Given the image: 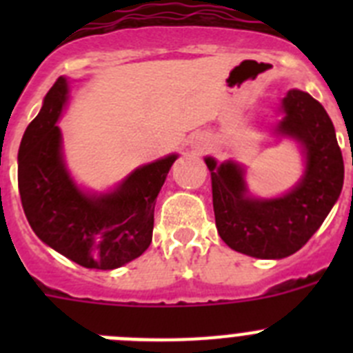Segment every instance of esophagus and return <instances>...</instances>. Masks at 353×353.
Here are the masks:
<instances>
[{
  "mask_svg": "<svg viewBox=\"0 0 353 353\" xmlns=\"http://www.w3.org/2000/svg\"><path fill=\"white\" fill-rule=\"evenodd\" d=\"M192 146H194V148H198L199 152H201V150H205V148H207V146H208V143H207V139L199 138V139H196V141H194V145H192Z\"/></svg>",
  "mask_w": 353,
  "mask_h": 353,
  "instance_id": "obj_1",
  "label": "esophagus"
}]
</instances>
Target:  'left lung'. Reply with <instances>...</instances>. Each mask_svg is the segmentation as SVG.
Here are the masks:
<instances>
[{"label":"left lung","mask_w":353,"mask_h":353,"mask_svg":"<svg viewBox=\"0 0 353 353\" xmlns=\"http://www.w3.org/2000/svg\"><path fill=\"white\" fill-rule=\"evenodd\" d=\"M283 118L274 132L297 143L304 173L288 192L258 198L249 192L245 168L205 157L212 176L215 226L226 245L261 260L297 252L322 226L343 189L345 166L336 130L323 105L302 90L281 101Z\"/></svg>","instance_id":"1"}]
</instances>
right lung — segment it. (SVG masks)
Segmentation results:
<instances>
[{
	"label": "right lung",
	"instance_id": "right-lung-1",
	"mask_svg": "<svg viewBox=\"0 0 353 353\" xmlns=\"http://www.w3.org/2000/svg\"><path fill=\"white\" fill-rule=\"evenodd\" d=\"M67 101L68 81L61 76L21 139L17 182L24 214L43 244L68 260L86 269H118L148 249L155 199L179 155L136 168L109 191H86L68 171L56 125Z\"/></svg>",
	"mask_w": 353,
	"mask_h": 353
}]
</instances>
